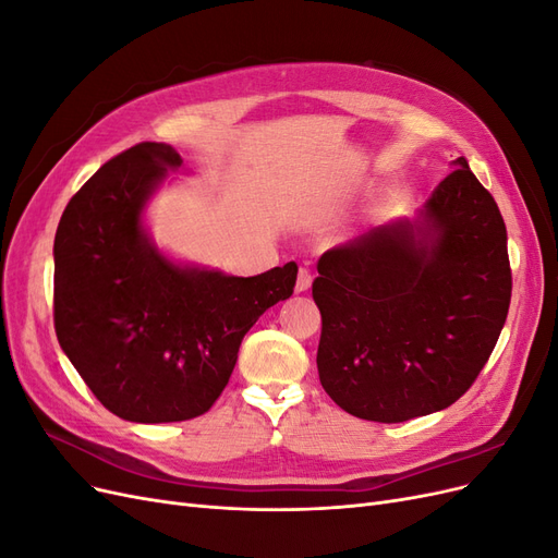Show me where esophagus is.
Returning a JSON list of instances; mask_svg holds the SVG:
<instances>
[{"label": "esophagus", "instance_id": "obj_1", "mask_svg": "<svg viewBox=\"0 0 558 558\" xmlns=\"http://www.w3.org/2000/svg\"><path fill=\"white\" fill-rule=\"evenodd\" d=\"M312 272L307 267H300V272H298V281H295V291L298 293H305V291H310V286H312Z\"/></svg>", "mask_w": 558, "mask_h": 558}]
</instances>
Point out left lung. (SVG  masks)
I'll list each match as a JSON object with an SVG mask.
<instances>
[{
    "instance_id": "obj_1",
    "label": "left lung",
    "mask_w": 558,
    "mask_h": 558,
    "mask_svg": "<svg viewBox=\"0 0 558 558\" xmlns=\"http://www.w3.org/2000/svg\"><path fill=\"white\" fill-rule=\"evenodd\" d=\"M453 165L418 221L373 228L318 258V379L359 418L400 424L449 408L508 318V230L468 160Z\"/></svg>"
}]
</instances>
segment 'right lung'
<instances>
[{
	"label": "right lung",
	"instance_id": "add662e5",
	"mask_svg": "<svg viewBox=\"0 0 558 558\" xmlns=\"http://www.w3.org/2000/svg\"><path fill=\"white\" fill-rule=\"evenodd\" d=\"M172 146L142 142L81 185L56 232V335L109 412L137 424L205 414L223 393L244 335L293 295L298 265L228 277L167 260L142 228Z\"/></svg>",
	"mask_w": 558,
	"mask_h": 558
}]
</instances>
